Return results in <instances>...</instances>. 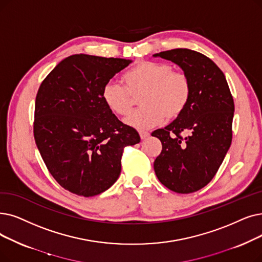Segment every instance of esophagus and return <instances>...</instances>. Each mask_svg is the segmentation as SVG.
<instances>
[{
    "label": "esophagus",
    "mask_w": 262,
    "mask_h": 262,
    "mask_svg": "<svg viewBox=\"0 0 262 262\" xmlns=\"http://www.w3.org/2000/svg\"><path fill=\"white\" fill-rule=\"evenodd\" d=\"M139 135H140V138L142 140H145L150 136V133L149 132H139Z\"/></svg>",
    "instance_id": "esophagus-1"
}]
</instances>
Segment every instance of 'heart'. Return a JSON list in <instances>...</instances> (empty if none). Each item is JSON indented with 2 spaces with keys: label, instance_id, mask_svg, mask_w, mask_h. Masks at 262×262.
Here are the masks:
<instances>
[{
  "label": "heart",
  "instance_id": "obj_1",
  "mask_svg": "<svg viewBox=\"0 0 262 262\" xmlns=\"http://www.w3.org/2000/svg\"><path fill=\"white\" fill-rule=\"evenodd\" d=\"M125 85L108 81L101 91L107 108L117 116L130 112L134 97L139 98L141 109L125 119L128 126L138 130L162 124L166 118L176 120L184 112L190 97L187 77L166 63L140 61L124 75Z\"/></svg>",
  "mask_w": 262,
  "mask_h": 262
}]
</instances>
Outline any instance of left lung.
<instances>
[{
  "label": "left lung",
  "instance_id": "left-lung-1",
  "mask_svg": "<svg viewBox=\"0 0 262 262\" xmlns=\"http://www.w3.org/2000/svg\"><path fill=\"white\" fill-rule=\"evenodd\" d=\"M153 56L179 65L190 84L184 112L152 133L163 145L154 162L157 179L170 190L189 194L210 183L229 150L233 98L224 73L204 54L179 48Z\"/></svg>",
  "mask_w": 262,
  "mask_h": 262
}]
</instances>
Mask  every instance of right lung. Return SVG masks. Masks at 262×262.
I'll return each instance as SVG.
<instances>
[{
    "mask_svg": "<svg viewBox=\"0 0 262 262\" xmlns=\"http://www.w3.org/2000/svg\"><path fill=\"white\" fill-rule=\"evenodd\" d=\"M132 60L74 54L41 82L35 100L34 138L49 172L66 190L92 197L121 173L125 146L140 142L105 105L101 91Z\"/></svg>",
    "mask_w": 262,
    "mask_h": 262,
    "instance_id": "obj_1",
    "label": "right lung"
}]
</instances>
